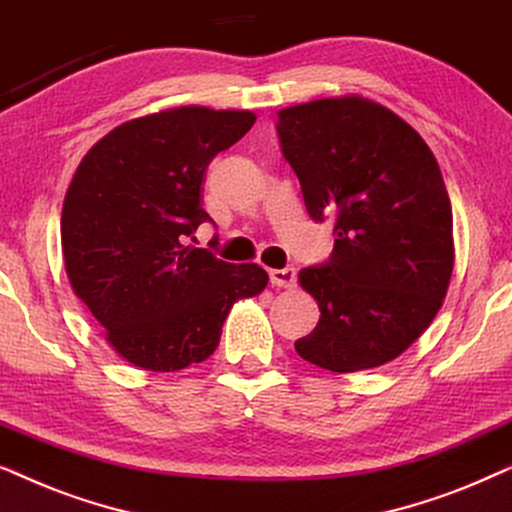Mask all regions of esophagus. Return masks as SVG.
Here are the masks:
<instances>
[{"mask_svg": "<svg viewBox=\"0 0 512 512\" xmlns=\"http://www.w3.org/2000/svg\"><path fill=\"white\" fill-rule=\"evenodd\" d=\"M270 282L279 289H293L296 286V270L282 268V270H270Z\"/></svg>", "mask_w": 512, "mask_h": 512, "instance_id": "1", "label": "esophagus"}]
</instances>
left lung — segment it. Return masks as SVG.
<instances>
[{
	"label": "left lung",
	"mask_w": 512,
	"mask_h": 512,
	"mask_svg": "<svg viewBox=\"0 0 512 512\" xmlns=\"http://www.w3.org/2000/svg\"><path fill=\"white\" fill-rule=\"evenodd\" d=\"M284 158L307 214L335 216L331 261L303 268L317 328L296 352L331 373L401 356L436 319L454 268L452 205L419 132L359 95L277 111Z\"/></svg>",
	"instance_id": "left-lung-1"
}]
</instances>
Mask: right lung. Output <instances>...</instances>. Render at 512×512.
Segmentation results:
<instances>
[{"instance_id": "1", "label": "right lung", "mask_w": 512, "mask_h": 512, "mask_svg": "<svg viewBox=\"0 0 512 512\" xmlns=\"http://www.w3.org/2000/svg\"><path fill=\"white\" fill-rule=\"evenodd\" d=\"M256 123L254 111L177 107L118 125L76 167L60 219L69 284L132 366L172 373L219 347L237 300L268 272L195 247L207 165Z\"/></svg>"}]
</instances>
